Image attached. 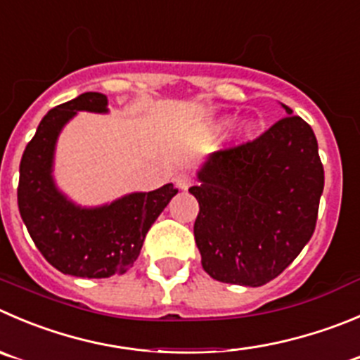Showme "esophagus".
<instances>
[{
  "label": "esophagus",
  "instance_id": "esophagus-1",
  "mask_svg": "<svg viewBox=\"0 0 360 360\" xmlns=\"http://www.w3.org/2000/svg\"><path fill=\"white\" fill-rule=\"evenodd\" d=\"M174 184H176L178 189L187 191L191 186H193V176H191L189 173H186V171H182V173L176 174V178H174Z\"/></svg>",
  "mask_w": 360,
  "mask_h": 360
}]
</instances>
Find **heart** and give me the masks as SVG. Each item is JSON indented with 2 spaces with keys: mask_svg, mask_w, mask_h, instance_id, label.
Masks as SVG:
<instances>
[{
  "mask_svg": "<svg viewBox=\"0 0 360 360\" xmlns=\"http://www.w3.org/2000/svg\"><path fill=\"white\" fill-rule=\"evenodd\" d=\"M226 123H229V118L222 120L221 125H226ZM258 131H259V123L256 122V120H248V122L242 123L240 131H238V138H240V141H249V139H252L256 134H258Z\"/></svg>",
  "mask_w": 360,
  "mask_h": 360,
  "instance_id": "b5f03b06",
  "label": "heart"
}]
</instances>
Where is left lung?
<instances>
[{
    "instance_id": "8db88e82",
    "label": "left lung",
    "mask_w": 360,
    "mask_h": 360,
    "mask_svg": "<svg viewBox=\"0 0 360 360\" xmlns=\"http://www.w3.org/2000/svg\"><path fill=\"white\" fill-rule=\"evenodd\" d=\"M255 141L207 157L189 193L200 203L194 238L215 281L262 286L313 237L323 166L313 129L288 105Z\"/></svg>"
}]
</instances>
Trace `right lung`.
Masks as SVG:
<instances>
[{
	"label": "right lung",
	"instance_id": "add662e5",
	"mask_svg": "<svg viewBox=\"0 0 360 360\" xmlns=\"http://www.w3.org/2000/svg\"><path fill=\"white\" fill-rule=\"evenodd\" d=\"M79 111L108 112V97L86 91L51 109L28 143L19 166L17 203L30 237L60 272L88 279L123 274L138 259L148 229L178 193L173 184L131 193L101 207L68 200L53 176L61 129Z\"/></svg>",
	"mask_w": 360,
	"mask_h": 360
}]
</instances>
